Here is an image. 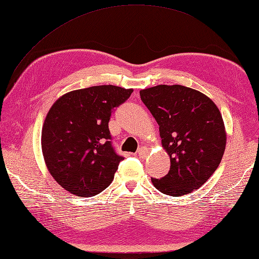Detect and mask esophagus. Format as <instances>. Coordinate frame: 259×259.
Returning <instances> with one entry per match:
<instances>
[{"instance_id": "1", "label": "esophagus", "mask_w": 259, "mask_h": 259, "mask_svg": "<svg viewBox=\"0 0 259 259\" xmlns=\"http://www.w3.org/2000/svg\"><path fill=\"white\" fill-rule=\"evenodd\" d=\"M148 154H149V150L147 147H141L137 150V155L140 156L141 158H145V157H146Z\"/></svg>"}]
</instances>
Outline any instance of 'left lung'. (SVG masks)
I'll return each instance as SVG.
<instances>
[{
  "label": "left lung",
  "mask_w": 259,
  "mask_h": 259,
  "mask_svg": "<svg viewBox=\"0 0 259 259\" xmlns=\"http://www.w3.org/2000/svg\"><path fill=\"white\" fill-rule=\"evenodd\" d=\"M159 125L170 170L151 178L161 193L181 197L204 185L218 169L226 146L222 114L205 94L185 85L159 84L140 91Z\"/></svg>",
  "instance_id": "obj_1"
}]
</instances>
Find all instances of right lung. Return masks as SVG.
<instances>
[{
	"label": "right lung",
	"mask_w": 259,
	"mask_h": 259,
	"mask_svg": "<svg viewBox=\"0 0 259 259\" xmlns=\"http://www.w3.org/2000/svg\"><path fill=\"white\" fill-rule=\"evenodd\" d=\"M133 89L94 85L61 96L48 111L41 130V150L48 171L78 197H93L110 186L118 163L111 144L112 112Z\"/></svg>",
	"instance_id": "1"
}]
</instances>
